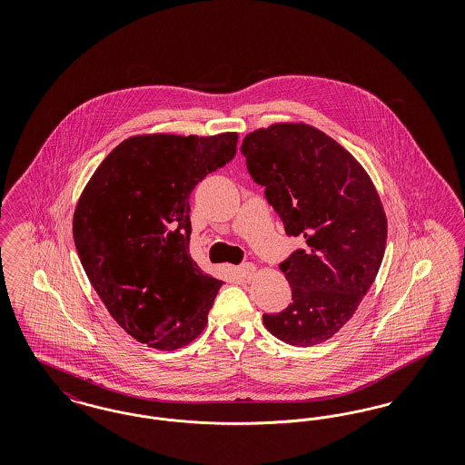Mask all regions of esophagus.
<instances>
[{"label":"esophagus","instance_id":"obj_1","mask_svg":"<svg viewBox=\"0 0 465 465\" xmlns=\"http://www.w3.org/2000/svg\"><path fill=\"white\" fill-rule=\"evenodd\" d=\"M256 272V266L252 263H242L241 266H237V273L242 277V279H251Z\"/></svg>","mask_w":465,"mask_h":465}]
</instances>
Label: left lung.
I'll return each instance as SVG.
<instances>
[{
    "label": "left lung",
    "mask_w": 465,
    "mask_h": 465,
    "mask_svg": "<svg viewBox=\"0 0 465 465\" xmlns=\"http://www.w3.org/2000/svg\"><path fill=\"white\" fill-rule=\"evenodd\" d=\"M241 152L286 233L307 242L279 265L292 302L263 313V324L289 345L322 343L349 322L381 265L387 218L375 186L343 146L305 124L247 134Z\"/></svg>",
    "instance_id": "8db88e82"
}]
</instances>
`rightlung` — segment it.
<instances>
[{"label": "right lung", "mask_w": 465, "mask_h": 465, "mask_svg": "<svg viewBox=\"0 0 465 465\" xmlns=\"http://www.w3.org/2000/svg\"><path fill=\"white\" fill-rule=\"evenodd\" d=\"M237 134H152L120 143L90 177L73 237L111 317L158 351L203 331L222 288L190 254V195L237 152Z\"/></svg>", "instance_id": "add662e5"}]
</instances>
